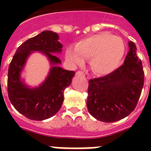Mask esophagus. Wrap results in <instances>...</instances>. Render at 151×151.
Returning a JSON list of instances; mask_svg holds the SVG:
<instances>
[{
    "mask_svg": "<svg viewBox=\"0 0 151 151\" xmlns=\"http://www.w3.org/2000/svg\"><path fill=\"white\" fill-rule=\"evenodd\" d=\"M76 75H78V76H85V73L83 72V71L79 70V71H78L77 73H76Z\"/></svg>",
    "mask_w": 151,
    "mask_h": 151,
    "instance_id": "esophagus-1",
    "label": "esophagus"
}]
</instances>
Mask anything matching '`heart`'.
<instances>
[{
	"label": "heart",
	"instance_id": "heart-1",
	"mask_svg": "<svg viewBox=\"0 0 151 151\" xmlns=\"http://www.w3.org/2000/svg\"><path fill=\"white\" fill-rule=\"evenodd\" d=\"M124 52L123 41L120 37L109 34H99L88 37L70 46L66 52V58L72 63L81 65L84 59H90V66L95 73H111L122 61Z\"/></svg>",
	"mask_w": 151,
	"mask_h": 151
}]
</instances>
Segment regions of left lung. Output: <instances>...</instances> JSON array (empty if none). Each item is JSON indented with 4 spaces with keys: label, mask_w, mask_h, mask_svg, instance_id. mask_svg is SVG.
Here are the masks:
<instances>
[{
    "label": "left lung",
    "mask_w": 151,
    "mask_h": 151,
    "mask_svg": "<svg viewBox=\"0 0 151 151\" xmlns=\"http://www.w3.org/2000/svg\"><path fill=\"white\" fill-rule=\"evenodd\" d=\"M124 64L107 75L88 81L87 107L96 119L114 122L136 108L144 84V71L136 45L129 42Z\"/></svg>",
    "instance_id": "8db88e82"
}]
</instances>
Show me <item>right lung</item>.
<instances>
[{
  "mask_svg": "<svg viewBox=\"0 0 151 151\" xmlns=\"http://www.w3.org/2000/svg\"><path fill=\"white\" fill-rule=\"evenodd\" d=\"M59 36L54 32L43 31L22 43L17 48L9 65L8 95L11 103L25 117L34 121L48 119L55 115L63 103V92L70 85L74 71L57 66L60 59L52 53L62 51ZM40 50L50 59L52 67L46 81L38 88L29 89L20 81V72L32 51Z\"/></svg>",
  "mask_w": 151,
  "mask_h": 151,
  "instance_id": "1",
  "label": "right lung"
}]
</instances>
